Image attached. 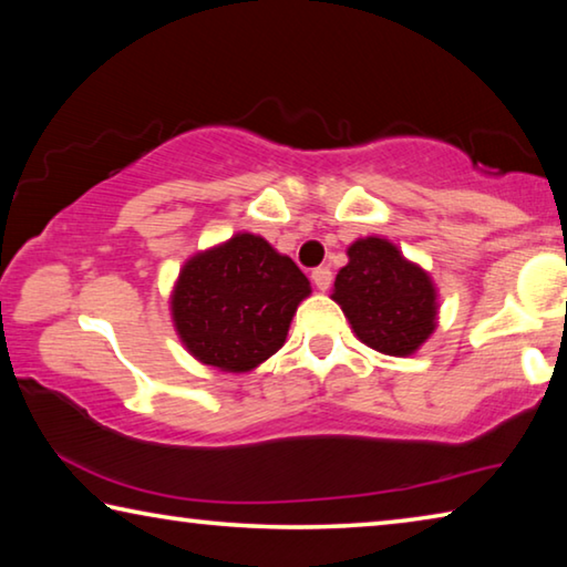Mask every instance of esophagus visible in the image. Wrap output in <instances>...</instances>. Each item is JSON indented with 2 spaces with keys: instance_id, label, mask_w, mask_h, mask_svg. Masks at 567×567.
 Returning a JSON list of instances; mask_svg holds the SVG:
<instances>
[{
  "instance_id": "1",
  "label": "esophagus",
  "mask_w": 567,
  "mask_h": 567,
  "mask_svg": "<svg viewBox=\"0 0 567 567\" xmlns=\"http://www.w3.org/2000/svg\"><path fill=\"white\" fill-rule=\"evenodd\" d=\"M312 282L318 290H328L330 282H332V272L328 270V267H318V270H312Z\"/></svg>"
}]
</instances>
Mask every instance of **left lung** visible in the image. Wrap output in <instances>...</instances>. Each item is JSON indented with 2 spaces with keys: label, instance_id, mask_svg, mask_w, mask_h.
<instances>
[{
  "label": "left lung",
  "instance_id": "1",
  "mask_svg": "<svg viewBox=\"0 0 567 567\" xmlns=\"http://www.w3.org/2000/svg\"><path fill=\"white\" fill-rule=\"evenodd\" d=\"M330 297L354 338L390 358H410L437 330L440 292L433 275L382 235L348 245V265L334 277Z\"/></svg>",
  "mask_w": 567,
  "mask_h": 567
}]
</instances>
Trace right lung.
Listing matches in <instances>:
<instances>
[{
    "label": "right lung",
    "mask_w": 567,
    "mask_h": 567,
    "mask_svg": "<svg viewBox=\"0 0 567 567\" xmlns=\"http://www.w3.org/2000/svg\"><path fill=\"white\" fill-rule=\"evenodd\" d=\"M310 280L262 235L235 233L189 255L169 290V318L192 358L252 372L282 348Z\"/></svg>",
    "instance_id": "right-lung-1"
}]
</instances>
